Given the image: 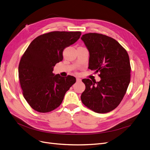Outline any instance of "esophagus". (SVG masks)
Instances as JSON below:
<instances>
[{
  "instance_id": "obj_1",
  "label": "esophagus",
  "mask_w": 150,
  "mask_h": 150,
  "mask_svg": "<svg viewBox=\"0 0 150 150\" xmlns=\"http://www.w3.org/2000/svg\"><path fill=\"white\" fill-rule=\"evenodd\" d=\"M76 81H79V82L81 81V80L80 79H79V78H76Z\"/></svg>"
}]
</instances>
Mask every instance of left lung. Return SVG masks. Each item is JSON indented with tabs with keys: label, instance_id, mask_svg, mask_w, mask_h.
Masks as SVG:
<instances>
[{
	"label": "left lung",
	"instance_id": "obj_1",
	"mask_svg": "<svg viewBox=\"0 0 150 150\" xmlns=\"http://www.w3.org/2000/svg\"><path fill=\"white\" fill-rule=\"evenodd\" d=\"M90 52L89 67L99 73L101 80L84 79L81 101L93 111L107 113L117 108L130 81L131 67L126 50L112 38L96 33L81 38Z\"/></svg>",
	"mask_w": 150,
	"mask_h": 150
}]
</instances>
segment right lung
Returning <instances> with one entry per match:
<instances>
[{
  "label": "right lung",
  "instance_id": "1",
  "mask_svg": "<svg viewBox=\"0 0 150 150\" xmlns=\"http://www.w3.org/2000/svg\"><path fill=\"white\" fill-rule=\"evenodd\" d=\"M80 31H52L36 38L21 56L18 76L22 93L32 109L51 112L62 103L76 82L74 76L54 75L53 67L63 59L64 49L80 38Z\"/></svg>",
  "mask_w": 150,
  "mask_h": 150
}]
</instances>
